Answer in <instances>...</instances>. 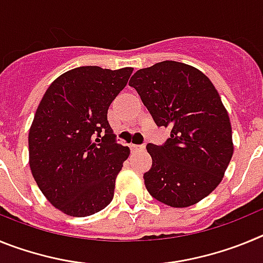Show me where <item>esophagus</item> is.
Here are the masks:
<instances>
[{
	"mask_svg": "<svg viewBox=\"0 0 263 263\" xmlns=\"http://www.w3.org/2000/svg\"><path fill=\"white\" fill-rule=\"evenodd\" d=\"M130 147H132V150H133V152H141V150H143V148H145V145H134V143H132V145H130Z\"/></svg>",
	"mask_w": 263,
	"mask_h": 263,
	"instance_id": "1",
	"label": "esophagus"
}]
</instances>
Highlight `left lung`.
Returning a JSON list of instances; mask_svg holds the SVG:
<instances>
[{"label":"left lung","instance_id":"obj_1","mask_svg":"<svg viewBox=\"0 0 263 263\" xmlns=\"http://www.w3.org/2000/svg\"><path fill=\"white\" fill-rule=\"evenodd\" d=\"M129 85L155 124L171 129L163 145L146 146L153 158L143 174L148 194L174 208L203 200L233 155L231 121L212 81L195 67L164 60L138 69Z\"/></svg>","mask_w":263,"mask_h":263}]
</instances>
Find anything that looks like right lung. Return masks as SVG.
<instances>
[{
  "instance_id": "add662e5",
  "label": "right lung",
  "mask_w": 263,
  "mask_h": 263,
  "mask_svg": "<svg viewBox=\"0 0 263 263\" xmlns=\"http://www.w3.org/2000/svg\"><path fill=\"white\" fill-rule=\"evenodd\" d=\"M133 68H73L46 90L29 132L31 174L46 199L73 217L104 210L130 154L108 121L111 101Z\"/></svg>"
}]
</instances>
